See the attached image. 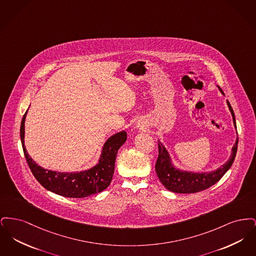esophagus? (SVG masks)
<instances>
[{"instance_id":"obj_1","label":"esophagus","mask_w":256,"mask_h":256,"mask_svg":"<svg viewBox=\"0 0 256 256\" xmlns=\"http://www.w3.org/2000/svg\"><path fill=\"white\" fill-rule=\"evenodd\" d=\"M143 126H144V124L142 122H138V124H136V128H143Z\"/></svg>"}]
</instances>
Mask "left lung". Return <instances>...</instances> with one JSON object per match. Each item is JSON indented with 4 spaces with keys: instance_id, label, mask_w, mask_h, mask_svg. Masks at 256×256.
I'll use <instances>...</instances> for the list:
<instances>
[{
    "instance_id": "1",
    "label": "left lung",
    "mask_w": 256,
    "mask_h": 256,
    "mask_svg": "<svg viewBox=\"0 0 256 256\" xmlns=\"http://www.w3.org/2000/svg\"><path fill=\"white\" fill-rule=\"evenodd\" d=\"M220 89V87H219ZM220 91L222 93V89ZM228 106L230 110L233 119V124L236 128V121L234 111L228 100H226ZM238 148V135L236 142L232 148V152L230 159L217 170L206 172H193L188 170H182L174 167L172 162L170 154L166 148L158 141V158L156 163V172L158 174L159 180L172 192L180 194H191L196 193L211 187L218 182L222 176L230 170L232 163L236 156Z\"/></svg>"
}]
</instances>
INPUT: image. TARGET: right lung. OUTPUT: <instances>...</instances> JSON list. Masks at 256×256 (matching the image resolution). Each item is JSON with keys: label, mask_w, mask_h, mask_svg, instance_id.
I'll return each mask as SVG.
<instances>
[{"label": "right lung", "mask_w": 256, "mask_h": 256, "mask_svg": "<svg viewBox=\"0 0 256 256\" xmlns=\"http://www.w3.org/2000/svg\"><path fill=\"white\" fill-rule=\"evenodd\" d=\"M26 111L20 128V137L24 158L37 182L44 188L58 195L67 198H86L100 193L110 186L114 174L115 160L118 150L126 140V132L115 134L106 141L97 165L82 172H62L47 170L39 165L28 156L24 146V120Z\"/></svg>", "instance_id": "right-lung-1"}]
</instances>
